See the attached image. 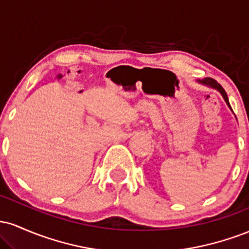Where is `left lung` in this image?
Segmentation results:
<instances>
[{
  "instance_id": "left-lung-1",
  "label": "left lung",
  "mask_w": 249,
  "mask_h": 249,
  "mask_svg": "<svg viewBox=\"0 0 249 249\" xmlns=\"http://www.w3.org/2000/svg\"><path fill=\"white\" fill-rule=\"evenodd\" d=\"M199 82H200V83H202V84H206V85H208V87H211V88H214V89H216V90H219L220 92H221L222 97H224V99H225V101H226V103H227V105H228V107H231V105H230V102H228V97H227V93H226V91L224 90V88H222L221 85H220L219 83L215 81V79L211 78V77H207V78L202 79V81H199ZM231 108H232V107H231Z\"/></svg>"
}]
</instances>
